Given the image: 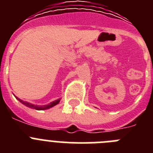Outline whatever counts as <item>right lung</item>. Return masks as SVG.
<instances>
[{"label": "right lung", "instance_id": "right-lung-1", "mask_svg": "<svg viewBox=\"0 0 153 153\" xmlns=\"http://www.w3.org/2000/svg\"><path fill=\"white\" fill-rule=\"evenodd\" d=\"M17 99L20 102H21V103L24 104L25 106H29V107H31L33 108V109H37V110H42V109H49V108H51L53 107V106H54L55 105H56V104L59 103V102L60 101V99H59V100H56L53 101V102H52L51 103L48 104V105H46V106H35V105H33V104L30 103V102H24V101L21 100H20L19 98Z\"/></svg>", "mask_w": 153, "mask_h": 153}]
</instances>
